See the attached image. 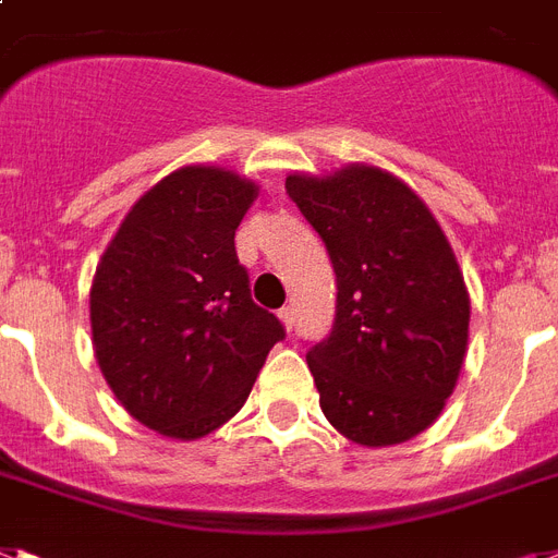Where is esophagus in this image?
I'll use <instances>...</instances> for the list:
<instances>
[{
	"instance_id": "34e87169",
	"label": "esophagus",
	"mask_w": 558,
	"mask_h": 558,
	"mask_svg": "<svg viewBox=\"0 0 558 558\" xmlns=\"http://www.w3.org/2000/svg\"><path fill=\"white\" fill-rule=\"evenodd\" d=\"M278 318H280V324L287 326V332H292V326H294V310H292V306H283V310L278 312Z\"/></svg>"
}]
</instances>
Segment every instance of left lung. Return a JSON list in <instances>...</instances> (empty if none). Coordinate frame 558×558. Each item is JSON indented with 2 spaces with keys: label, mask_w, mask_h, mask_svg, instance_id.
I'll use <instances>...</instances> for the list:
<instances>
[{
  "label": "left lung",
  "mask_w": 558,
  "mask_h": 558,
  "mask_svg": "<svg viewBox=\"0 0 558 558\" xmlns=\"http://www.w3.org/2000/svg\"><path fill=\"white\" fill-rule=\"evenodd\" d=\"M338 278L329 338L306 352L320 410L343 438L392 447L441 415L470 338V294L450 240L396 174L350 162L287 177Z\"/></svg>",
  "instance_id": "1"
}]
</instances>
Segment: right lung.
<instances>
[{"mask_svg": "<svg viewBox=\"0 0 558 558\" xmlns=\"http://www.w3.org/2000/svg\"><path fill=\"white\" fill-rule=\"evenodd\" d=\"M260 185L183 166L140 197L90 283V341L131 418L177 441L246 404L283 326L248 292L234 232Z\"/></svg>", "mask_w": 558, "mask_h": 558, "instance_id": "1", "label": "right lung"}]
</instances>
